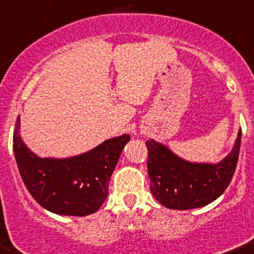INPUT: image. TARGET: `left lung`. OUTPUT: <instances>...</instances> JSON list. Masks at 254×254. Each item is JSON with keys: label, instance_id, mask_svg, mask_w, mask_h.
<instances>
[{"label": "left lung", "instance_id": "left-lung-1", "mask_svg": "<svg viewBox=\"0 0 254 254\" xmlns=\"http://www.w3.org/2000/svg\"><path fill=\"white\" fill-rule=\"evenodd\" d=\"M242 129L231 152L217 164L190 163L157 143L147 140V170L155 199L169 209L186 210L205 206L225 192L239 159Z\"/></svg>", "mask_w": 254, "mask_h": 254}]
</instances>
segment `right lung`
I'll use <instances>...</instances> for the list:
<instances>
[{"label":"right lung","mask_w":254,"mask_h":254,"mask_svg":"<svg viewBox=\"0 0 254 254\" xmlns=\"http://www.w3.org/2000/svg\"><path fill=\"white\" fill-rule=\"evenodd\" d=\"M12 138L19 173L33 199L42 208L61 216H89L101 208L108 195V183L129 134L111 138L93 150L68 159L38 157L19 134Z\"/></svg>","instance_id":"add662e5"}]
</instances>
